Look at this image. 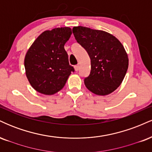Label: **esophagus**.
Listing matches in <instances>:
<instances>
[{
    "instance_id": "1",
    "label": "esophagus",
    "mask_w": 152,
    "mask_h": 152,
    "mask_svg": "<svg viewBox=\"0 0 152 152\" xmlns=\"http://www.w3.org/2000/svg\"><path fill=\"white\" fill-rule=\"evenodd\" d=\"M74 69H75V71H78V70H79V66H78V65L75 66H74Z\"/></svg>"
}]
</instances>
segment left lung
Instances as JSON below:
<instances>
[{"mask_svg":"<svg viewBox=\"0 0 152 152\" xmlns=\"http://www.w3.org/2000/svg\"><path fill=\"white\" fill-rule=\"evenodd\" d=\"M73 34L91 58V72L85 86L99 96L114 91L123 81L129 66L124 47L115 36L101 30L75 26Z\"/></svg>","mask_w":152,"mask_h":152,"instance_id":"1","label":"left lung"}]
</instances>
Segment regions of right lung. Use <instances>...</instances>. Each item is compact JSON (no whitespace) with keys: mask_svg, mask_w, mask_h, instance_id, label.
Segmentation results:
<instances>
[{"mask_svg":"<svg viewBox=\"0 0 152 152\" xmlns=\"http://www.w3.org/2000/svg\"><path fill=\"white\" fill-rule=\"evenodd\" d=\"M72 34L69 27L43 32L32 43L24 59L26 75L36 91L53 95L61 90L71 72L64 45Z\"/></svg>","mask_w":152,"mask_h":152,"instance_id":"add662e5","label":"right lung"}]
</instances>
